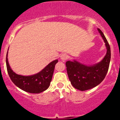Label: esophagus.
<instances>
[{"instance_id":"34e87169","label":"esophagus","mask_w":120,"mask_h":120,"mask_svg":"<svg viewBox=\"0 0 120 120\" xmlns=\"http://www.w3.org/2000/svg\"><path fill=\"white\" fill-rule=\"evenodd\" d=\"M68 55L65 53L62 54V55H61V56H60V59H61L62 61H64L67 60V59H68Z\"/></svg>"}]
</instances>
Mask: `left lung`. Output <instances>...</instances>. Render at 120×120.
Instances as JSON below:
<instances>
[{"label":"left lung","mask_w":120,"mask_h":120,"mask_svg":"<svg viewBox=\"0 0 120 120\" xmlns=\"http://www.w3.org/2000/svg\"><path fill=\"white\" fill-rule=\"evenodd\" d=\"M98 32L105 43L106 53L102 60L93 65H87L77 60L67 61L65 64L68 76L74 88L80 91L90 90L99 85L107 74L110 61L111 49L103 33L97 28Z\"/></svg>","instance_id":"1"}]
</instances>
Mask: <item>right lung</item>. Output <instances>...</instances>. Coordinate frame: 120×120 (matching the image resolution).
<instances>
[{
  "mask_svg": "<svg viewBox=\"0 0 120 120\" xmlns=\"http://www.w3.org/2000/svg\"><path fill=\"white\" fill-rule=\"evenodd\" d=\"M8 53L6 58L7 71L10 79L15 85L21 90L29 93L38 94L47 90L50 85L53 74L58 59L50 62L41 71L35 75L23 76L17 75L13 71L8 62Z\"/></svg>",
  "mask_w": 120,
  "mask_h": 120,
  "instance_id": "obj_1",
  "label": "right lung"
}]
</instances>
